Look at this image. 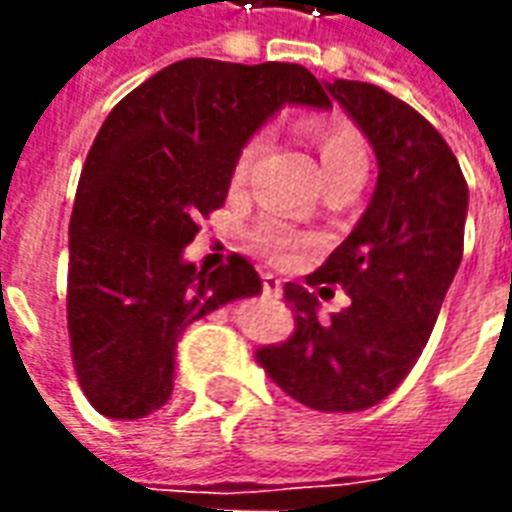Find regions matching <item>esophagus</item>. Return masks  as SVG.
<instances>
[{"mask_svg":"<svg viewBox=\"0 0 512 512\" xmlns=\"http://www.w3.org/2000/svg\"><path fill=\"white\" fill-rule=\"evenodd\" d=\"M263 296H268V299H279L282 296V282L274 274H263Z\"/></svg>","mask_w":512,"mask_h":512,"instance_id":"obj_1","label":"esophagus"}]
</instances>
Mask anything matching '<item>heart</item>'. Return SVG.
<instances>
[{
  "label": "heart",
  "instance_id": "heart-1",
  "mask_svg": "<svg viewBox=\"0 0 512 512\" xmlns=\"http://www.w3.org/2000/svg\"><path fill=\"white\" fill-rule=\"evenodd\" d=\"M307 139L315 147V156H318L326 183L337 178V175H343V172H351V169H365V139H362L359 128L351 120H345V117H312L307 123ZM257 147H260V142L249 139L238 150L233 164V178H230L233 186H241L246 180V172H249L257 156ZM249 238L274 263H290L304 246L299 235L279 219H260L249 230Z\"/></svg>",
  "mask_w": 512,
  "mask_h": 512
}]
</instances>
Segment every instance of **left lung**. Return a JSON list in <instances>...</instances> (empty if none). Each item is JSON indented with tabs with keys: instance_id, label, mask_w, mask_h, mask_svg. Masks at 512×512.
Segmentation results:
<instances>
[{
	"instance_id": "1",
	"label": "left lung",
	"mask_w": 512,
	"mask_h": 512,
	"mask_svg": "<svg viewBox=\"0 0 512 512\" xmlns=\"http://www.w3.org/2000/svg\"><path fill=\"white\" fill-rule=\"evenodd\" d=\"M378 158V186L354 233L307 277L351 296L329 321L296 282L285 301L296 329L257 348L274 384L315 411H362L395 389L428 343L463 257L469 189L458 158L417 109L376 84H326ZM329 290V288H323Z\"/></svg>"
}]
</instances>
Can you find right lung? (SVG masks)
I'll return each mask as SVG.
<instances>
[{
    "label": "right lung",
    "mask_w": 512,
    "mask_h": 512,
    "mask_svg": "<svg viewBox=\"0 0 512 512\" xmlns=\"http://www.w3.org/2000/svg\"><path fill=\"white\" fill-rule=\"evenodd\" d=\"M282 104L332 101L296 62L191 57L104 120L73 202L65 299L73 370L98 414L158 411L183 326L263 288L246 257L197 271L183 249L227 200L238 150Z\"/></svg>",
    "instance_id": "add662e5"
}]
</instances>
